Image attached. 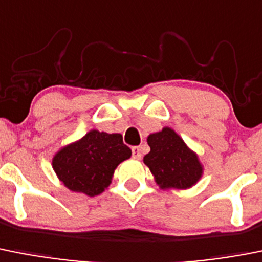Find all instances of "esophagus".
<instances>
[{
	"mask_svg": "<svg viewBox=\"0 0 262 262\" xmlns=\"http://www.w3.org/2000/svg\"><path fill=\"white\" fill-rule=\"evenodd\" d=\"M131 150H133L134 158H140L141 157L140 147H133V148H131Z\"/></svg>",
	"mask_w": 262,
	"mask_h": 262,
	"instance_id": "34e87169",
	"label": "esophagus"
}]
</instances>
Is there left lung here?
Instances as JSON below:
<instances>
[{
    "label": "left lung",
    "instance_id": "8db88e82",
    "mask_svg": "<svg viewBox=\"0 0 262 262\" xmlns=\"http://www.w3.org/2000/svg\"><path fill=\"white\" fill-rule=\"evenodd\" d=\"M150 152L144 164L161 188H189L203 174L199 158L169 127L148 136Z\"/></svg>",
    "mask_w": 262,
    "mask_h": 262
}]
</instances>
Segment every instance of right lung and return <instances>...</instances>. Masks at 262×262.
<instances>
[{
    "mask_svg": "<svg viewBox=\"0 0 262 262\" xmlns=\"http://www.w3.org/2000/svg\"><path fill=\"white\" fill-rule=\"evenodd\" d=\"M129 157L131 149L121 134L93 129L59 150L53 158V169L69 189L96 196L109 186L115 167Z\"/></svg>",
    "mask_w": 262,
    "mask_h": 262,
    "instance_id": "1",
    "label": "right lung"
}]
</instances>
